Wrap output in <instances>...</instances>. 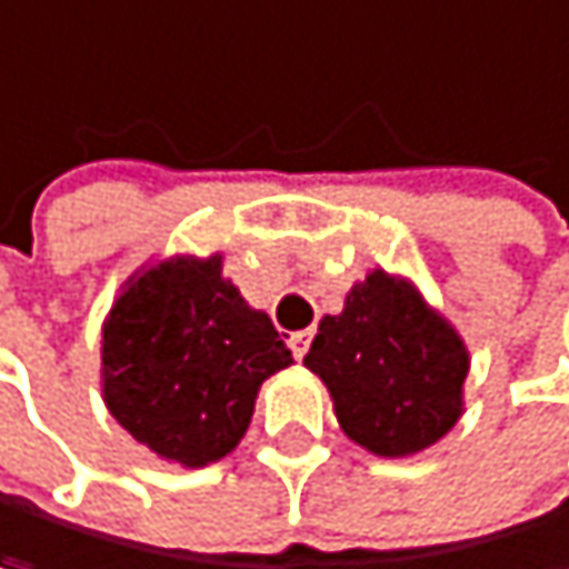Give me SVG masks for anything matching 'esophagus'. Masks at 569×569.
I'll return each mask as SVG.
<instances>
[{"label":"esophagus","mask_w":569,"mask_h":569,"mask_svg":"<svg viewBox=\"0 0 569 569\" xmlns=\"http://www.w3.org/2000/svg\"><path fill=\"white\" fill-rule=\"evenodd\" d=\"M308 345H311V331H295V335L288 338V348H291V355H295L298 361L308 355Z\"/></svg>","instance_id":"obj_1"}]
</instances>
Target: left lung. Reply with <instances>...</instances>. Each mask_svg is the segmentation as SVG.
<instances>
[{"mask_svg":"<svg viewBox=\"0 0 569 569\" xmlns=\"http://www.w3.org/2000/svg\"><path fill=\"white\" fill-rule=\"evenodd\" d=\"M305 368L328 385L341 430L381 457L437 443L463 408V341L388 271H371L341 315H325Z\"/></svg>","mask_w":569,"mask_h":569,"instance_id":"1","label":"left lung"}]
</instances>
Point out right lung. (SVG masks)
<instances>
[{
	"label": "right lung",
	"mask_w": 569,
	"mask_h": 569,
	"mask_svg": "<svg viewBox=\"0 0 569 569\" xmlns=\"http://www.w3.org/2000/svg\"><path fill=\"white\" fill-rule=\"evenodd\" d=\"M291 365L271 318L221 278V254L171 258L129 281L102 331L112 418L164 460L204 467L238 447L258 388Z\"/></svg>",
	"instance_id": "right-lung-1"
}]
</instances>
